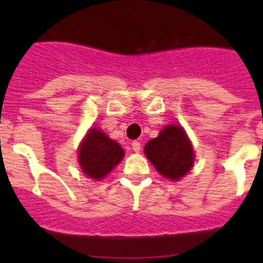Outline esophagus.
Masks as SVG:
<instances>
[{"label": "esophagus", "mask_w": 263, "mask_h": 263, "mask_svg": "<svg viewBox=\"0 0 263 263\" xmlns=\"http://www.w3.org/2000/svg\"><path fill=\"white\" fill-rule=\"evenodd\" d=\"M132 147H133L134 152L139 153L141 152V142H139V141H134V142L132 143Z\"/></svg>", "instance_id": "obj_1"}]
</instances>
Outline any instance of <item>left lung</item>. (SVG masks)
<instances>
[{"mask_svg": "<svg viewBox=\"0 0 263 263\" xmlns=\"http://www.w3.org/2000/svg\"><path fill=\"white\" fill-rule=\"evenodd\" d=\"M147 159L154 164L160 175L178 180L191 170L194 164V150L184 130L170 125L157 138L150 139L145 146Z\"/></svg>", "mask_w": 263, "mask_h": 263, "instance_id": "1", "label": "left lung"}]
</instances>
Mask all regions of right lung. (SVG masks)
<instances>
[{"label": "right lung", "mask_w": 263, "mask_h": 263, "mask_svg": "<svg viewBox=\"0 0 263 263\" xmlns=\"http://www.w3.org/2000/svg\"><path fill=\"white\" fill-rule=\"evenodd\" d=\"M124 158V150L103 132L90 129L79 150V163L85 175L103 179Z\"/></svg>", "instance_id": "obj_1"}]
</instances>
